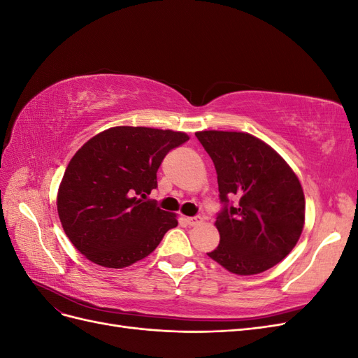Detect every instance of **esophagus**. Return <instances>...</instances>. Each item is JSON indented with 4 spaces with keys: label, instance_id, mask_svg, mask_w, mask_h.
Masks as SVG:
<instances>
[{
    "label": "esophagus",
    "instance_id": "34e87169",
    "mask_svg": "<svg viewBox=\"0 0 358 358\" xmlns=\"http://www.w3.org/2000/svg\"><path fill=\"white\" fill-rule=\"evenodd\" d=\"M185 221L188 225L194 227V225H199L203 220H201V216H189V218H185Z\"/></svg>",
    "mask_w": 358,
    "mask_h": 358
}]
</instances>
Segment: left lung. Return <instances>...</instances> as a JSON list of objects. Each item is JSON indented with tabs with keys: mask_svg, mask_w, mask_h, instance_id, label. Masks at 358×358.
<instances>
[{
	"mask_svg": "<svg viewBox=\"0 0 358 358\" xmlns=\"http://www.w3.org/2000/svg\"><path fill=\"white\" fill-rule=\"evenodd\" d=\"M213 161L222 209L220 245L208 255L236 275L273 267L296 246L305 224V196L294 171L262 140L236 131H200Z\"/></svg>",
	"mask_w": 358,
	"mask_h": 358,
	"instance_id": "obj_1",
	"label": "left lung"
}]
</instances>
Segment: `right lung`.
<instances>
[{
	"label": "right lung",
	"instance_id": "right-lung-1",
	"mask_svg": "<svg viewBox=\"0 0 358 358\" xmlns=\"http://www.w3.org/2000/svg\"><path fill=\"white\" fill-rule=\"evenodd\" d=\"M188 138L170 129L115 127L76 152L57 203L79 252L99 266L122 268L154 251L178 220L146 196L158 187L162 159Z\"/></svg>",
	"mask_w": 358,
	"mask_h": 358
}]
</instances>
